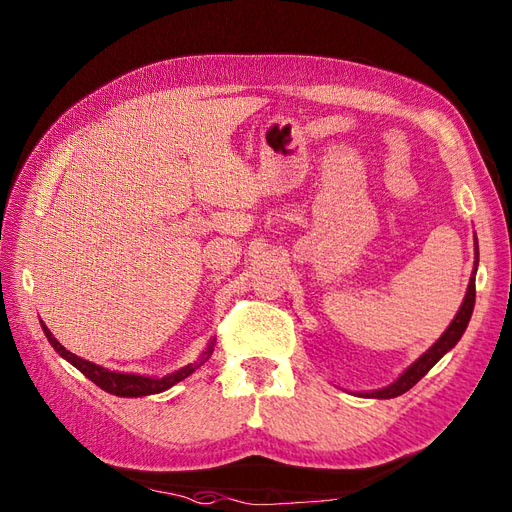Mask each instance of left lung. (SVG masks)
Here are the masks:
<instances>
[{
	"label": "left lung",
	"mask_w": 512,
	"mask_h": 512,
	"mask_svg": "<svg viewBox=\"0 0 512 512\" xmlns=\"http://www.w3.org/2000/svg\"><path fill=\"white\" fill-rule=\"evenodd\" d=\"M476 256H478V250H476ZM476 267H478V260L474 262V273L470 277V284H468V292H466V299H463L459 312L455 316V320L448 324V329L442 333V337L438 339L436 344H433L421 359L414 361L404 374H401L391 386H386V389H380V391H374V393H363V397H376V399H391V397H397V395H404L406 391H410L412 386L421 380L427 371L436 365L442 356L451 350L459 339L463 335V331H466L468 322H470V316H472V309H474V301H476V282H474V275H476Z\"/></svg>",
	"instance_id": "obj_1"
}]
</instances>
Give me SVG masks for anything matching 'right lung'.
<instances>
[{
	"label": "right lung",
	"mask_w": 512,
	"mask_h": 512,
	"mask_svg": "<svg viewBox=\"0 0 512 512\" xmlns=\"http://www.w3.org/2000/svg\"><path fill=\"white\" fill-rule=\"evenodd\" d=\"M42 329H44V335L49 337L51 346L61 356H64L68 363H72L91 382L98 384L102 391L111 393V395H117V397H143V395H156V393H162V391L170 389V386L181 382L183 378H188L192 371H196L200 365H203L211 356L213 346H215V342H211L207 346V350L203 352V356H200L196 363L185 365L183 369L175 371V374H168L164 378H145V376H134V374H117V371H108V369H104V367H100L96 363L85 361V359H81V356H76V354H72L70 350H66L64 346H61L57 339L53 337V333L46 329V324H42Z\"/></svg>",
	"instance_id": "1"
}]
</instances>
